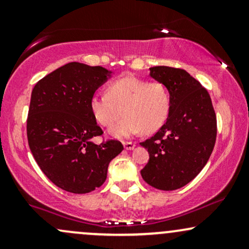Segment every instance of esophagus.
Instances as JSON below:
<instances>
[{
	"label": "esophagus",
	"mask_w": 249,
	"mask_h": 249,
	"mask_svg": "<svg viewBox=\"0 0 249 249\" xmlns=\"http://www.w3.org/2000/svg\"><path fill=\"white\" fill-rule=\"evenodd\" d=\"M124 147H125V150H133L134 147H136V144H134V142H124Z\"/></svg>",
	"instance_id": "34e87169"
}]
</instances>
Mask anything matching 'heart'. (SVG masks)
<instances>
[{
  "label": "heart",
  "instance_id": "obj_1",
  "mask_svg": "<svg viewBox=\"0 0 249 249\" xmlns=\"http://www.w3.org/2000/svg\"><path fill=\"white\" fill-rule=\"evenodd\" d=\"M90 110L102 126H111L124 113V118L110 128L115 138H127L142 131L153 133L166 122L170 93L162 83L126 76L110 83L107 93H95Z\"/></svg>",
  "mask_w": 249,
  "mask_h": 249
}]
</instances>
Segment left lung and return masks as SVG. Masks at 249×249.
<instances>
[{
    "mask_svg": "<svg viewBox=\"0 0 249 249\" xmlns=\"http://www.w3.org/2000/svg\"><path fill=\"white\" fill-rule=\"evenodd\" d=\"M150 77L170 93L166 123L152 138L141 142L150 159L141 171L148 185L173 191L192 181L205 167L216 138V117L207 90L187 71L150 68Z\"/></svg>",
    "mask_w": 249,
    "mask_h": 249,
    "instance_id": "obj_1",
    "label": "left lung"
}]
</instances>
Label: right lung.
Segmentation results:
<instances>
[{"instance_id": "obj_1", "label": "right lung", "mask_w": 249, "mask_h": 249, "mask_svg": "<svg viewBox=\"0 0 249 249\" xmlns=\"http://www.w3.org/2000/svg\"><path fill=\"white\" fill-rule=\"evenodd\" d=\"M112 76L103 67L71 62L33 89L27 121L30 151L42 172L67 192L101 187L108 164L124 148L118 141H91L103 131L91 113L90 98Z\"/></svg>"}]
</instances>
